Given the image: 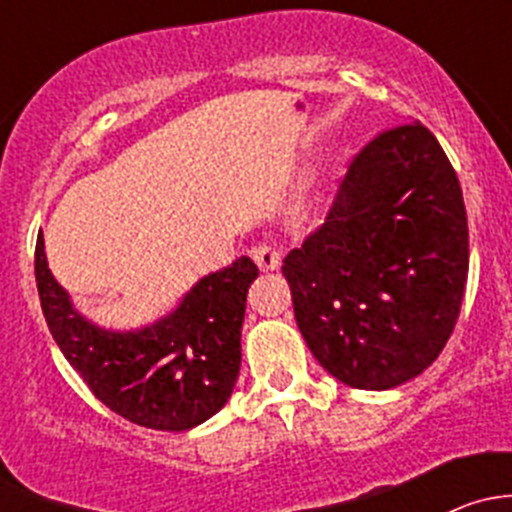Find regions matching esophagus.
Masks as SVG:
<instances>
[{
	"label": "esophagus",
	"instance_id": "1",
	"mask_svg": "<svg viewBox=\"0 0 512 512\" xmlns=\"http://www.w3.org/2000/svg\"><path fill=\"white\" fill-rule=\"evenodd\" d=\"M250 255L262 272H270V270H277V267H280V252H277L272 245H267V242L252 247Z\"/></svg>",
	"mask_w": 512,
	"mask_h": 512
}]
</instances>
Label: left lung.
Instances as JSON below:
<instances>
[{
  "mask_svg": "<svg viewBox=\"0 0 512 512\" xmlns=\"http://www.w3.org/2000/svg\"><path fill=\"white\" fill-rule=\"evenodd\" d=\"M282 275L299 332L334 379L384 391L428 369L468 280L466 205L436 136L411 121L366 143Z\"/></svg>",
  "mask_w": 512,
  "mask_h": 512,
  "instance_id": "1",
  "label": "left lung"
}]
</instances>
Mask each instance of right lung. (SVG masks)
Returning a JSON list of instances; mask_svg holds the SVG:
<instances>
[{"mask_svg": "<svg viewBox=\"0 0 512 512\" xmlns=\"http://www.w3.org/2000/svg\"><path fill=\"white\" fill-rule=\"evenodd\" d=\"M34 275L51 337L118 416L156 431H188L227 404L240 374L247 289L260 275L250 257L203 277L168 317L136 332L101 329L79 314L51 275L41 232Z\"/></svg>", "mask_w": 512, "mask_h": 512, "instance_id": "add662e5", "label": "right lung"}]
</instances>
